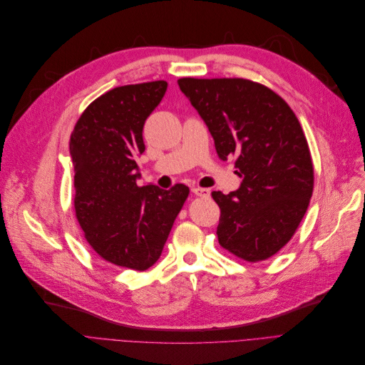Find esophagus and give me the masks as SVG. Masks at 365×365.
Listing matches in <instances>:
<instances>
[{"label":"esophagus","instance_id":"34e87169","mask_svg":"<svg viewBox=\"0 0 365 365\" xmlns=\"http://www.w3.org/2000/svg\"><path fill=\"white\" fill-rule=\"evenodd\" d=\"M192 192H193L196 196H200V197H210V196H211V190H210V188L193 187Z\"/></svg>","mask_w":365,"mask_h":365}]
</instances>
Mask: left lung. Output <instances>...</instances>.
Instances as JSON below:
<instances>
[{
    "label": "left lung",
    "mask_w": 365,
    "mask_h": 365,
    "mask_svg": "<svg viewBox=\"0 0 365 365\" xmlns=\"http://www.w3.org/2000/svg\"><path fill=\"white\" fill-rule=\"evenodd\" d=\"M210 129L218 158L235 159L236 192H212L220 245L250 263L281 251L307 211L314 163L299 118L264 84L247 78L178 80Z\"/></svg>",
    "instance_id": "1"
}]
</instances>
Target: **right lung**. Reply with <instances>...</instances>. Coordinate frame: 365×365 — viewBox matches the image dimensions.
I'll use <instances>...</instances> for the list:
<instances>
[{
    "instance_id": "right-lung-1",
    "label": "right lung",
    "mask_w": 365,
    "mask_h": 365,
    "mask_svg": "<svg viewBox=\"0 0 365 365\" xmlns=\"http://www.w3.org/2000/svg\"><path fill=\"white\" fill-rule=\"evenodd\" d=\"M166 88L158 80L108 91L83 111L69 138L74 210L86 240L106 262L140 272L159 259L190 193L184 184H136L144 123Z\"/></svg>"
}]
</instances>
